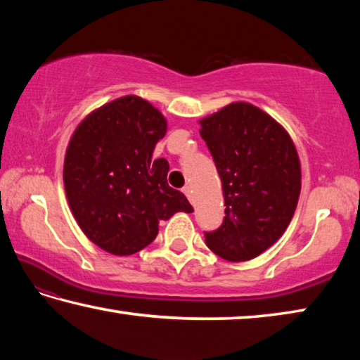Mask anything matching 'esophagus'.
<instances>
[{"instance_id": "1", "label": "esophagus", "mask_w": 360, "mask_h": 360, "mask_svg": "<svg viewBox=\"0 0 360 360\" xmlns=\"http://www.w3.org/2000/svg\"><path fill=\"white\" fill-rule=\"evenodd\" d=\"M182 192H184V195H186V197H187L188 200H192V187H191V186L182 187Z\"/></svg>"}]
</instances>
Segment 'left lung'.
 <instances>
[{
	"instance_id": "left-lung-1",
	"label": "left lung",
	"mask_w": 360,
	"mask_h": 360,
	"mask_svg": "<svg viewBox=\"0 0 360 360\" xmlns=\"http://www.w3.org/2000/svg\"><path fill=\"white\" fill-rule=\"evenodd\" d=\"M200 125L225 202L221 227L205 231L206 246L229 262L251 260L279 240L295 212L302 187L295 146L275 119L243 101Z\"/></svg>"
}]
</instances>
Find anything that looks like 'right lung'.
Masks as SVG:
<instances>
[{"label":"right lung","instance_id":"obj_1","mask_svg":"<svg viewBox=\"0 0 360 360\" xmlns=\"http://www.w3.org/2000/svg\"><path fill=\"white\" fill-rule=\"evenodd\" d=\"M167 120L135 95L85 117L66 149L63 182L72 216L90 241L109 254L130 255L155 240L158 222L192 212L169 187L165 158H152Z\"/></svg>","mask_w":360,"mask_h":360}]
</instances>
